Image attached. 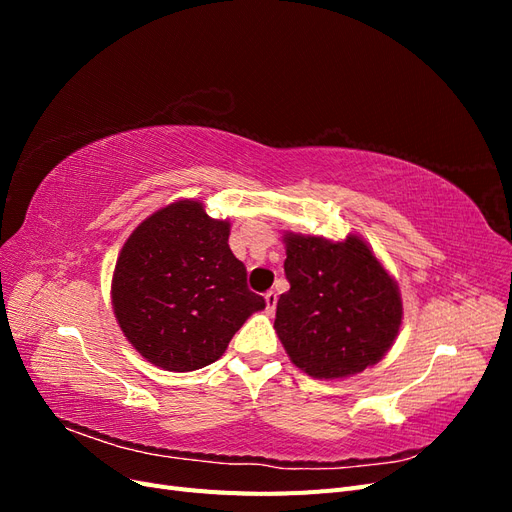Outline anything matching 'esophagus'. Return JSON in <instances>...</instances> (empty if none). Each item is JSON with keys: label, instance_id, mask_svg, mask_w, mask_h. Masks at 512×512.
I'll return each mask as SVG.
<instances>
[{"label": "esophagus", "instance_id": "34e87169", "mask_svg": "<svg viewBox=\"0 0 512 512\" xmlns=\"http://www.w3.org/2000/svg\"><path fill=\"white\" fill-rule=\"evenodd\" d=\"M265 301H267V312H275V305H277V292L275 290H269L265 294Z\"/></svg>", "mask_w": 512, "mask_h": 512}]
</instances>
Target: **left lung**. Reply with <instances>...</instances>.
Masks as SVG:
<instances>
[{
	"label": "left lung",
	"mask_w": 512,
	"mask_h": 512,
	"mask_svg": "<svg viewBox=\"0 0 512 512\" xmlns=\"http://www.w3.org/2000/svg\"><path fill=\"white\" fill-rule=\"evenodd\" d=\"M290 290L275 331L290 361L314 378H348L376 365L399 333V288L361 237L329 241L286 232Z\"/></svg>",
	"instance_id": "1"
}]
</instances>
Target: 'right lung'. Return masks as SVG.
Wrapping results in <instances>:
<instances>
[{"label": "right lung", "instance_id": "right-lung-1", "mask_svg": "<svg viewBox=\"0 0 512 512\" xmlns=\"http://www.w3.org/2000/svg\"><path fill=\"white\" fill-rule=\"evenodd\" d=\"M230 224L198 200H179L138 226L113 273V309L128 342L168 371L218 361L265 299L247 288L228 247Z\"/></svg>", "mask_w": 512, "mask_h": 512}]
</instances>
